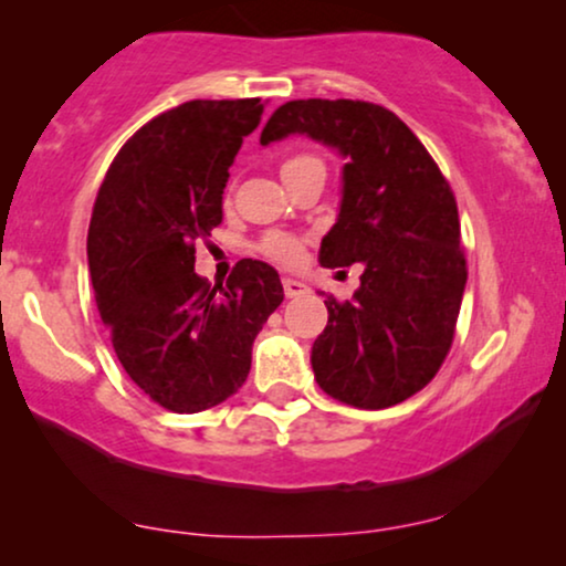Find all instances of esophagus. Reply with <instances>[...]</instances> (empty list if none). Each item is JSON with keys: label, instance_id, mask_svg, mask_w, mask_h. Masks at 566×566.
Here are the masks:
<instances>
[{"label": "esophagus", "instance_id": "obj_1", "mask_svg": "<svg viewBox=\"0 0 566 566\" xmlns=\"http://www.w3.org/2000/svg\"><path fill=\"white\" fill-rule=\"evenodd\" d=\"M283 291L289 298H301L308 293V285L301 281H293V277H283Z\"/></svg>", "mask_w": 566, "mask_h": 566}]
</instances>
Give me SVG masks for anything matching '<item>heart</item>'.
Wrapping results in <instances>:
<instances>
[{
  "instance_id": "b5f03b06",
  "label": "heart",
  "mask_w": 566,
  "mask_h": 566,
  "mask_svg": "<svg viewBox=\"0 0 566 566\" xmlns=\"http://www.w3.org/2000/svg\"><path fill=\"white\" fill-rule=\"evenodd\" d=\"M301 167H322V161L316 157H293L283 165V172ZM262 252L281 262V265H298L301 258H304V247L291 234H268L262 239Z\"/></svg>"
}]
</instances>
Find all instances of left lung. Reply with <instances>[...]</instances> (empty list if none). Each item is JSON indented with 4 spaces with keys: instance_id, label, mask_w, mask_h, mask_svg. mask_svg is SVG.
I'll return each instance as SVG.
<instances>
[{
    "instance_id": "left-lung-1",
    "label": "left lung",
    "mask_w": 566,
    "mask_h": 566,
    "mask_svg": "<svg viewBox=\"0 0 566 566\" xmlns=\"http://www.w3.org/2000/svg\"><path fill=\"white\" fill-rule=\"evenodd\" d=\"M293 134L345 159L319 262L363 265L353 298L324 301L314 378L345 405L394 407L424 389L451 350L467 289L455 198L420 138L381 105L293 99L270 115L260 144Z\"/></svg>"
}]
</instances>
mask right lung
<instances>
[{
    "instance_id": "right-lung-1",
    "label": "right lung",
    "mask_w": 566,
    "mask_h": 566,
    "mask_svg": "<svg viewBox=\"0 0 566 566\" xmlns=\"http://www.w3.org/2000/svg\"><path fill=\"white\" fill-rule=\"evenodd\" d=\"M262 111L260 97L177 105L128 138L99 185L87 234L99 319L130 381L169 412L237 394L283 301L262 260H239L227 285L196 273V239L221 223L229 167Z\"/></svg>"
}]
</instances>
